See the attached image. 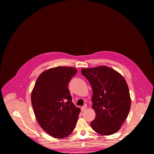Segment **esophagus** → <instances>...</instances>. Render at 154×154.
Listing matches in <instances>:
<instances>
[{
  "label": "esophagus",
  "mask_w": 154,
  "mask_h": 154,
  "mask_svg": "<svg viewBox=\"0 0 154 154\" xmlns=\"http://www.w3.org/2000/svg\"><path fill=\"white\" fill-rule=\"evenodd\" d=\"M86 109H87V106L85 105V106H83L81 108V111H84Z\"/></svg>",
  "instance_id": "1"
}]
</instances>
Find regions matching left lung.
<instances>
[{"instance_id":"8db88e82","label":"left lung","mask_w":154,"mask_h":154,"mask_svg":"<svg viewBox=\"0 0 154 154\" xmlns=\"http://www.w3.org/2000/svg\"><path fill=\"white\" fill-rule=\"evenodd\" d=\"M81 73L93 89L92 108L96 113L91 122L92 128L103 136H109L120 129L131 106L129 89L120 73L105 65L83 68Z\"/></svg>"}]
</instances>
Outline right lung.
I'll list each match as a JSON object with an SVG mask.
<instances>
[{"label": "right lung", "instance_id": "add662e5", "mask_svg": "<svg viewBox=\"0 0 154 154\" xmlns=\"http://www.w3.org/2000/svg\"><path fill=\"white\" fill-rule=\"evenodd\" d=\"M77 70L56 67L39 75L31 94L34 114L39 125L55 138H64L73 131L79 108L72 102L67 86Z\"/></svg>", "mask_w": 154, "mask_h": 154}]
</instances>
